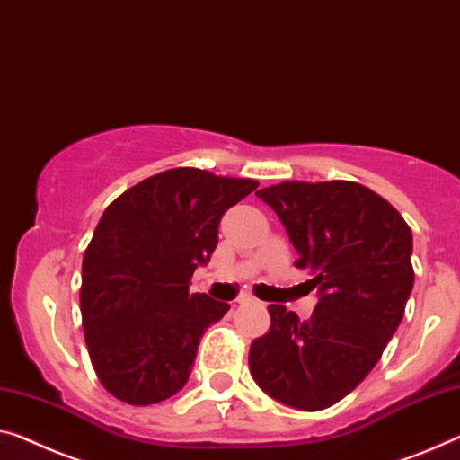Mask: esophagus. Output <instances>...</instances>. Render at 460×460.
Wrapping results in <instances>:
<instances>
[{
	"mask_svg": "<svg viewBox=\"0 0 460 460\" xmlns=\"http://www.w3.org/2000/svg\"><path fill=\"white\" fill-rule=\"evenodd\" d=\"M237 301H239V304H252L253 297H252V296H242Z\"/></svg>",
	"mask_w": 460,
	"mask_h": 460,
	"instance_id": "esophagus-1",
	"label": "esophagus"
}]
</instances>
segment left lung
<instances>
[{
    "mask_svg": "<svg viewBox=\"0 0 460 460\" xmlns=\"http://www.w3.org/2000/svg\"><path fill=\"white\" fill-rule=\"evenodd\" d=\"M296 245V266L320 293L310 320L269 305L250 345V372L283 405L320 411L372 372L413 289V235L401 212L355 181H280L256 191Z\"/></svg>",
    "mask_w": 460,
    "mask_h": 460,
    "instance_id": "obj_1",
    "label": "left lung"
}]
</instances>
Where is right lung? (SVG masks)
Segmentation results:
<instances>
[{
	"instance_id": "add662e5",
	"label": "right lung",
	"mask_w": 460,
	"mask_h": 460,
	"mask_svg": "<svg viewBox=\"0 0 460 460\" xmlns=\"http://www.w3.org/2000/svg\"><path fill=\"white\" fill-rule=\"evenodd\" d=\"M258 188L196 167L161 171L109 204L82 260L80 312L102 388L155 405L188 382L198 345L229 304L190 293L225 210Z\"/></svg>"
}]
</instances>
